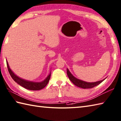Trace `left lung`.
<instances>
[{
    "instance_id": "8db88e82",
    "label": "left lung",
    "mask_w": 121,
    "mask_h": 121,
    "mask_svg": "<svg viewBox=\"0 0 121 121\" xmlns=\"http://www.w3.org/2000/svg\"><path fill=\"white\" fill-rule=\"evenodd\" d=\"M67 73L69 79L73 83V84L76 85V86H77L78 87L83 88V89L92 88L95 87V86L99 85L100 83H101L103 81H104L106 79L105 78V79H104L97 81V82H86V81H84L79 80L78 79L75 77L74 76L71 74V73L70 72L69 70H68V68L67 69Z\"/></svg>"
}]
</instances>
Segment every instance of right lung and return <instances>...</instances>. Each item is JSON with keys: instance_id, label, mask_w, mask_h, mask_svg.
<instances>
[{"instance_id": "1", "label": "right lung", "mask_w": 121, "mask_h": 121, "mask_svg": "<svg viewBox=\"0 0 121 121\" xmlns=\"http://www.w3.org/2000/svg\"><path fill=\"white\" fill-rule=\"evenodd\" d=\"M6 62L9 73L12 78L13 79L14 81H16L18 84L20 85L22 87H24V88L26 89H29L30 90H40L42 89L43 88H44L47 85H48V81L50 79L51 73L48 76V77L46 78L45 79L43 80V81H42V82H32V81H30L26 80H24L23 79H22L19 77L18 76H17L16 75L14 74L13 73V71H12L11 70V69L10 68L8 61H7V60Z\"/></svg>"}]
</instances>
